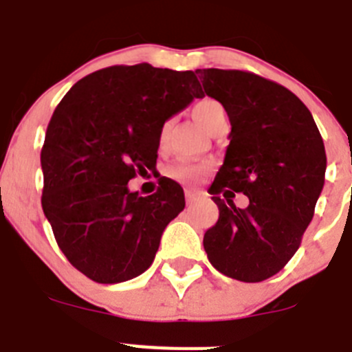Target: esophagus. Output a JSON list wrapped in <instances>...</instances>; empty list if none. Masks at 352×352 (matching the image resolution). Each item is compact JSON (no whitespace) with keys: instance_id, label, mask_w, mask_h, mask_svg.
Masks as SVG:
<instances>
[{"instance_id":"obj_1","label":"esophagus","mask_w":352,"mask_h":352,"mask_svg":"<svg viewBox=\"0 0 352 352\" xmlns=\"http://www.w3.org/2000/svg\"><path fill=\"white\" fill-rule=\"evenodd\" d=\"M196 198H198V192L192 191V189H188V191H186V201H188V204H192Z\"/></svg>"}]
</instances>
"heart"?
<instances>
[{
  "label": "heart",
  "mask_w": 352,
  "mask_h": 352,
  "mask_svg": "<svg viewBox=\"0 0 352 352\" xmlns=\"http://www.w3.org/2000/svg\"><path fill=\"white\" fill-rule=\"evenodd\" d=\"M219 112H223L219 103H215L214 100H199L192 105L191 113L195 117V121L198 122L199 128H207L208 122L214 119V116H217ZM208 170L207 164H192L186 163V161H177L172 163L166 168V175L172 177L175 180H182V182H189V180H196L204 175Z\"/></svg>",
  "instance_id": "b5f03b06"
}]
</instances>
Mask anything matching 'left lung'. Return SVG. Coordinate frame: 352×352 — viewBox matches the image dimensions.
I'll list each match as a JSON object with an SVG mask.
<instances>
[{
    "instance_id": "obj_1",
    "label": "left lung",
    "mask_w": 352,
    "mask_h": 352,
    "mask_svg": "<svg viewBox=\"0 0 352 352\" xmlns=\"http://www.w3.org/2000/svg\"><path fill=\"white\" fill-rule=\"evenodd\" d=\"M231 122L224 163L208 192L219 219L204 236L215 270L261 283L298 251L324 186L326 153L314 117L284 85L242 69H196ZM235 192L250 198L232 204Z\"/></svg>"
}]
</instances>
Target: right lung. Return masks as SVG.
I'll return each instance as SVG.
<instances>
[{
  "instance_id": "right-lung-1",
  "label": "right lung",
  "mask_w": 352,
  "mask_h": 352,
  "mask_svg": "<svg viewBox=\"0 0 352 352\" xmlns=\"http://www.w3.org/2000/svg\"><path fill=\"white\" fill-rule=\"evenodd\" d=\"M204 91L192 72L109 66L56 107L42 148V208L59 249L100 284L124 283L154 261L164 228L186 207L175 180L154 195L128 182L156 168L163 124Z\"/></svg>"
}]
</instances>
